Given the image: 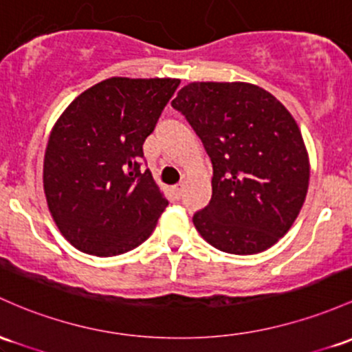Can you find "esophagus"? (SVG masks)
Wrapping results in <instances>:
<instances>
[{
    "instance_id": "obj_1",
    "label": "esophagus",
    "mask_w": 352,
    "mask_h": 352,
    "mask_svg": "<svg viewBox=\"0 0 352 352\" xmlns=\"http://www.w3.org/2000/svg\"><path fill=\"white\" fill-rule=\"evenodd\" d=\"M184 187H185L184 184H179V185H175V187L172 188L173 195H175V199H180V197H182V194H184Z\"/></svg>"
}]
</instances>
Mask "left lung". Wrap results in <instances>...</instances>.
<instances>
[{"instance_id":"obj_1","label":"left lung","mask_w":352,"mask_h":352,"mask_svg":"<svg viewBox=\"0 0 352 352\" xmlns=\"http://www.w3.org/2000/svg\"><path fill=\"white\" fill-rule=\"evenodd\" d=\"M212 160V199L194 226L222 252L250 256L287 234L309 187V155L294 117L264 88L194 82L172 102Z\"/></svg>"}]
</instances>
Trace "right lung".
<instances>
[{
    "mask_svg": "<svg viewBox=\"0 0 352 352\" xmlns=\"http://www.w3.org/2000/svg\"><path fill=\"white\" fill-rule=\"evenodd\" d=\"M179 83L113 76L76 96L56 120L45 150L46 204L82 252L120 256L155 229L168 200L142 168V145Z\"/></svg>",
    "mask_w": 352,
    "mask_h": 352,
    "instance_id": "1",
    "label": "right lung"
}]
</instances>
